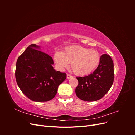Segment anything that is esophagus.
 <instances>
[{
	"mask_svg": "<svg viewBox=\"0 0 135 135\" xmlns=\"http://www.w3.org/2000/svg\"><path fill=\"white\" fill-rule=\"evenodd\" d=\"M72 77H73L72 75L69 74H67V79H70V78H72Z\"/></svg>",
	"mask_w": 135,
	"mask_h": 135,
	"instance_id": "34e87169",
	"label": "esophagus"
}]
</instances>
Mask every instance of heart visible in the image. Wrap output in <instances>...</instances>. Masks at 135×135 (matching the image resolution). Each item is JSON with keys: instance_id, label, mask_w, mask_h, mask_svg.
Masks as SVG:
<instances>
[{"instance_id": "obj_1", "label": "heart", "mask_w": 135, "mask_h": 135, "mask_svg": "<svg viewBox=\"0 0 135 135\" xmlns=\"http://www.w3.org/2000/svg\"><path fill=\"white\" fill-rule=\"evenodd\" d=\"M54 60L61 69L68 67L71 63V68L75 74L85 75L97 66L100 56L96 51L80 46H74L66 47L63 52H56Z\"/></svg>"}]
</instances>
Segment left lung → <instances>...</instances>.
Returning <instances> with one entry per match:
<instances>
[{"mask_svg": "<svg viewBox=\"0 0 135 135\" xmlns=\"http://www.w3.org/2000/svg\"><path fill=\"white\" fill-rule=\"evenodd\" d=\"M114 63L109 55L100 57L99 66L91 74L76 77L78 85L76 87L77 97L83 101H95L103 97L111 88L114 81Z\"/></svg>", "mask_w": 135, "mask_h": 135, "instance_id": "obj_1", "label": "left lung"}]
</instances>
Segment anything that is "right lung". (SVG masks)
Listing matches in <instances>:
<instances>
[{"label": "right lung", "instance_id": "right-lung-1", "mask_svg": "<svg viewBox=\"0 0 135 135\" xmlns=\"http://www.w3.org/2000/svg\"><path fill=\"white\" fill-rule=\"evenodd\" d=\"M39 48L36 44H30L18 57L15 76L20 89L28 99L48 101L56 96L66 74L56 71L52 66V58Z\"/></svg>", "mask_w": 135, "mask_h": 135}]
</instances>
